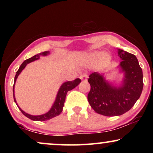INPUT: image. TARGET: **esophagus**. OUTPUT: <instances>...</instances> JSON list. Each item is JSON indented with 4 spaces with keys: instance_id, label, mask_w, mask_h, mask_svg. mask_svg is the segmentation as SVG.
Segmentation results:
<instances>
[{
    "instance_id": "esophagus-1",
    "label": "esophagus",
    "mask_w": 153,
    "mask_h": 153,
    "mask_svg": "<svg viewBox=\"0 0 153 153\" xmlns=\"http://www.w3.org/2000/svg\"><path fill=\"white\" fill-rule=\"evenodd\" d=\"M79 78H80L81 80H82V81H87L88 75L86 74H83L81 75Z\"/></svg>"
}]
</instances>
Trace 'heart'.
I'll use <instances>...</instances> for the list:
<instances>
[{"label": "heart", "instance_id": "1", "mask_svg": "<svg viewBox=\"0 0 153 153\" xmlns=\"http://www.w3.org/2000/svg\"><path fill=\"white\" fill-rule=\"evenodd\" d=\"M85 58L87 61L90 62H95L100 59V64L102 67L107 66L111 62V57L109 53H106V52L102 53V51H93L88 53V55L85 56Z\"/></svg>", "mask_w": 153, "mask_h": 153}]
</instances>
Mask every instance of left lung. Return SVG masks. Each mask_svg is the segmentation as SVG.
Listing matches in <instances>:
<instances>
[{
    "mask_svg": "<svg viewBox=\"0 0 153 153\" xmlns=\"http://www.w3.org/2000/svg\"><path fill=\"white\" fill-rule=\"evenodd\" d=\"M122 61L115 70L123 74L120 82L113 83L107 79L110 72H95L89 76L91 91L88 95L90 105L97 114L105 116L123 115L130 110L143 91V72L136 56L118 49Z\"/></svg>",
    "mask_w": 153,
    "mask_h": 153,
    "instance_id": "obj_1",
    "label": "left lung"
}]
</instances>
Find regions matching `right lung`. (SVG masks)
I'll list each match as a JSON object with an SVG mask.
<instances>
[{"mask_svg":"<svg viewBox=\"0 0 153 153\" xmlns=\"http://www.w3.org/2000/svg\"><path fill=\"white\" fill-rule=\"evenodd\" d=\"M49 54H50L49 51H44V52H42V53L37 54V55H35L34 56H33V57L28 58V59L24 60V62L21 65V66L19 67V68L18 71L16 73L15 77H14V85H13V97H14V102H15L16 104L17 105L21 111L22 112V114H24L25 116H26L27 118H30V120H32L45 121V120H50V119L53 118L54 117L60 115L62 111V108H63L64 103H65V101L67 93H68L69 91H71V90L74 89L75 87H76L77 85L81 83L80 79H76L73 81H67V82H65L62 83V84L60 85L59 89H58L55 101H54L53 104H52L51 108H50L47 113H45V114H42V115H37V116H33V115L27 114V113L25 112L24 111H23L22 108L19 106L17 102H16L15 95H14V85H15L16 79H17L19 75L21 74V72H22V70L26 68V66L28 63H30V62L35 61V60H39V58H40V56H47L48 55H49Z\"/></svg>","mask_w":153,"mask_h":153,"instance_id":"obj_1","label":"right lung"}]
</instances>
